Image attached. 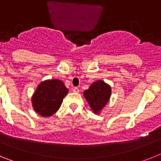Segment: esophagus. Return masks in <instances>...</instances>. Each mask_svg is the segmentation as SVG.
<instances>
[{"label":"esophagus","instance_id":"obj_1","mask_svg":"<svg viewBox=\"0 0 161 161\" xmlns=\"http://www.w3.org/2000/svg\"><path fill=\"white\" fill-rule=\"evenodd\" d=\"M72 91H73L74 93H79V92H80V89H78L77 87H74L73 89H72Z\"/></svg>","mask_w":161,"mask_h":161}]
</instances>
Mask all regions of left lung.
<instances>
[{"label": "left lung", "mask_w": 161, "mask_h": 161, "mask_svg": "<svg viewBox=\"0 0 161 161\" xmlns=\"http://www.w3.org/2000/svg\"><path fill=\"white\" fill-rule=\"evenodd\" d=\"M111 96V87L102 80L91 84L89 89L84 92V97L87 100L91 109L96 114H100L107 105Z\"/></svg>", "instance_id": "left-lung-1"}]
</instances>
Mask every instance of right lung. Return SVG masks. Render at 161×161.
<instances>
[{"label":"right lung","instance_id":"obj_1","mask_svg":"<svg viewBox=\"0 0 161 161\" xmlns=\"http://www.w3.org/2000/svg\"><path fill=\"white\" fill-rule=\"evenodd\" d=\"M68 93V89L59 80H43L37 86L31 97L34 110L42 117H51L60 107Z\"/></svg>","mask_w":161,"mask_h":161}]
</instances>
